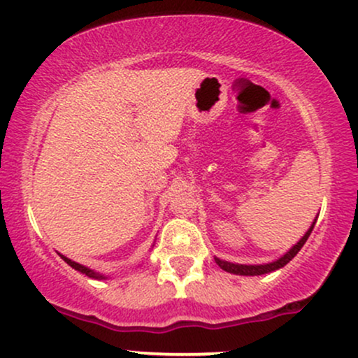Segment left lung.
Here are the masks:
<instances>
[{"label": "left lung", "instance_id": "left-lung-1", "mask_svg": "<svg viewBox=\"0 0 358 358\" xmlns=\"http://www.w3.org/2000/svg\"><path fill=\"white\" fill-rule=\"evenodd\" d=\"M316 219H318V217H316ZM316 219L313 220V224L310 225V229L305 232V236H303L301 239H299L289 250H286L281 257L276 259V261L266 262V264H237V262L222 261V259L215 257V262L219 264L220 269L227 271V273H231V274H239V276H261V274H268V273H273V271H276V269L285 268L287 262L296 256L299 250H301L303 245H305V242L308 241V237H310L311 231H313Z\"/></svg>", "mask_w": 358, "mask_h": 358}]
</instances>
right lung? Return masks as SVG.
Returning a JSON list of instances; mask_svg holds the SVG:
<instances>
[{
    "label": "right lung",
    "mask_w": 358,
    "mask_h": 358,
    "mask_svg": "<svg viewBox=\"0 0 358 358\" xmlns=\"http://www.w3.org/2000/svg\"><path fill=\"white\" fill-rule=\"evenodd\" d=\"M60 257L64 259V261L67 262V264L71 266V268H73L76 271H79V273H82V274H85V276H89V278H92V279H108V276H104V274L97 273V271L90 269V268H87V266H84V264H79V262L72 261V259H69L67 256H62V254H60Z\"/></svg>",
    "instance_id": "obj_1"
}]
</instances>
